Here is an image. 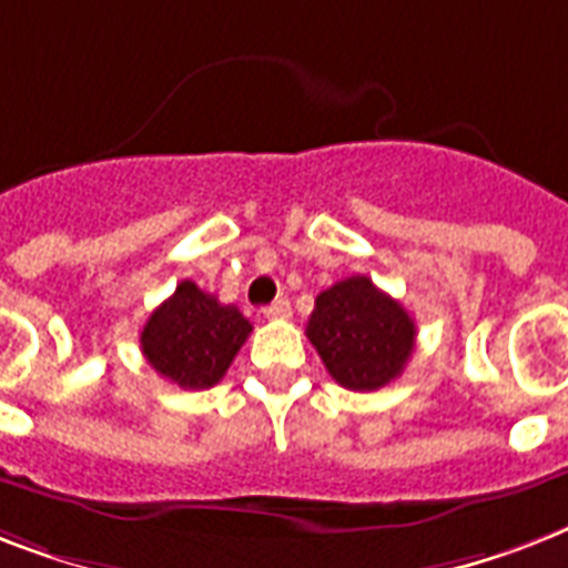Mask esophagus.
Returning <instances> with one entry per match:
<instances>
[{
	"label": "esophagus",
	"instance_id": "obj_1",
	"mask_svg": "<svg viewBox=\"0 0 568 568\" xmlns=\"http://www.w3.org/2000/svg\"><path fill=\"white\" fill-rule=\"evenodd\" d=\"M290 313H293V307H290L287 298H275L270 307H263L266 320H290Z\"/></svg>",
	"mask_w": 568,
	"mask_h": 568
}]
</instances>
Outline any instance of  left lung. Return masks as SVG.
<instances>
[{
  "instance_id": "obj_1",
  "label": "left lung",
  "mask_w": 568,
  "mask_h": 568,
  "mask_svg": "<svg viewBox=\"0 0 568 568\" xmlns=\"http://www.w3.org/2000/svg\"><path fill=\"white\" fill-rule=\"evenodd\" d=\"M307 339L339 387L372 393L405 372L416 346V325L372 278L352 275L316 296Z\"/></svg>"
}]
</instances>
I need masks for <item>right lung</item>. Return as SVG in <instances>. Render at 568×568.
Wrapping results in <instances>:
<instances>
[{
  "label": "right lung",
  "instance_id": "obj_1",
  "mask_svg": "<svg viewBox=\"0 0 568 568\" xmlns=\"http://www.w3.org/2000/svg\"><path fill=\"white\" fill-rule=\"evenodd\" d=\"M248 334L252 322L237 307L181 281L146 320L140 348L149 366L181 389H207L220 384Z\"/></svg>",
  "mask_w": 568,
  "mask_h": 568
}]
</instances>
